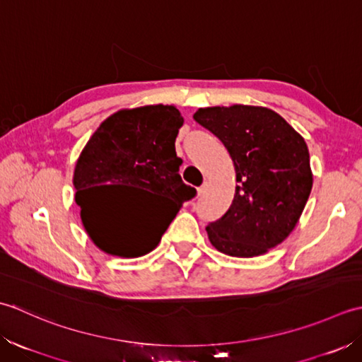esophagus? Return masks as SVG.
Masks as SVG:
<instances>
[{
    "label": "esophagus",
    "mask_w": 362,
    "mask_h": 362,
    "mask_svg": "<svg viewBox=\"0 0 362 362\" xmlns=\"http://www.w3.org/2000/svg\"><path fill=\"white\" fill-rule=\"evenodd\" d=\"M206 189H208V184H206V182H203V184H202V186H200V187H198V197H202V195L204 194V192H206Z\"/></svg>",
    "instance_id": "1"
}]
</instances>
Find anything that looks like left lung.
<instances>
[{
    "label": "left lung",
    "instance_id": "left-lung-1",
    "mask_svg": "<svg viewBox=\"0 0 362 362\" xmlns=\"http://www.w3.org/2000/svg\"><path fill=\"white\" fill-rule=\"evenodd\" d=\"M194 120L225 145L238 181L230 209L206 226L211 243L235 257L267 253L292 233L311 194L305 139L259 106L202 107Z\"/></svg>",
    "mask_w": 362,
    "mask_h": 362
}]
</instances>
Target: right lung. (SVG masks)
<instances>
[{
  "mask_svg": "<svg viewBox=\"0 0 362 362\" xmlns=\"http://www.w3.org/2000/svg\"><path fill=\"white\" fill-rule=\"evenodd\" d=\"M184 119L173 106L123 109L100 124L76 162L75 202L95 245L122 257L150 253L184 202L197 195L180 176L182 159L175 139ZM115 187H134L168 201L167 211H152L145 221L122 219L110 195Z\"/></svg>",
  "mask_w": 362,
  "mask_h": 362,
  "instance_id": "add662e5",
  "label": "right lung"
}]
</instances>
